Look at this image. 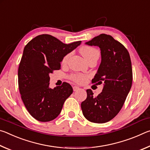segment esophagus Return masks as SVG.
<instances>
[{"label": "esophagus", "instance_id": "obj_1", "mask_svg": "<svg viewBox=\"0 0 150 150\" xmlns=\"http://www.w3.org/2000/svg\"><path fill=\"white\" fill-rule=\"evenodd\" d=\"M73 91H77L79 89V87H77V86H73Z\"/></svg>", "mask_w": 150, "mask_h": 150}]
</instances>
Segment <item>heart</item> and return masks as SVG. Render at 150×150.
Wrapping results in <instances>:
<instances>
[{"instance_id": "heart-1", "label": "heart", "mask_w": 150, "mask_h": 150, "mask_svg": "<svg viewBox=\"0 0 150 150\" xmlns=\"http://www.w3.org/2000/svg\"><path fill=\"white\" fill-rule=\"evenodd\" d=\"M80 51H81V54L84 56V57L87 59V61L90 59L91 58L95 56H97L99 57L100 53L97 50L95 49V48L91 47L89 46H83V47L81 48ZM69 55H70V54H68L67 55H65V56L63 57L62 61V63L64 64V63H67ZM70 78L76 83H83L85 82L86 79H87V76L81 75V74H73L70 76Z\"/></svg>"}]
</instances>
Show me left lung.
Instances as JSON below:
<instances>
[{
  "mask_svg": "<svg viewBox=\"0 0 150 150\" xmlns=\"http://www.w3.org/2000/svg\"><path fill=\"white\" fill-rule=\"evenodd\" d=\"M100 47L101 63L92 83H103V91L96 96L87 89V98L81 103L86 119L94 123H105L122 108L132 83L130 54L124 45L110 35L100 34L85 43Z\"/></svg>",
  "mask_w": 150,
  "mask_h": 150,
  "instance_id": "8db88e82",
  "label": "left lung"
}]
</instances>
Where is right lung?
Wrapping results in <instances>:
<instances>
[{
  "mask_svg": "<svg viewBox=\"0 0 150 150\" xmlns=\"http://www.w3.org/2000/svg\"><path fill=\"white\" fill-rule=\"evenodd\" d=\"M69 44L49 34L33 38L24 47L18 76L22 100L32 117L40 122H50L59 115L65 100L73 93L69 83L50 88V73L61 68V62L81 44Z\"/></svg>",
  "mask_w": 150,
  "mask_h": 150,
  "instance_id": "add662e5",
  "label": "right lung"
}]
</instances>
